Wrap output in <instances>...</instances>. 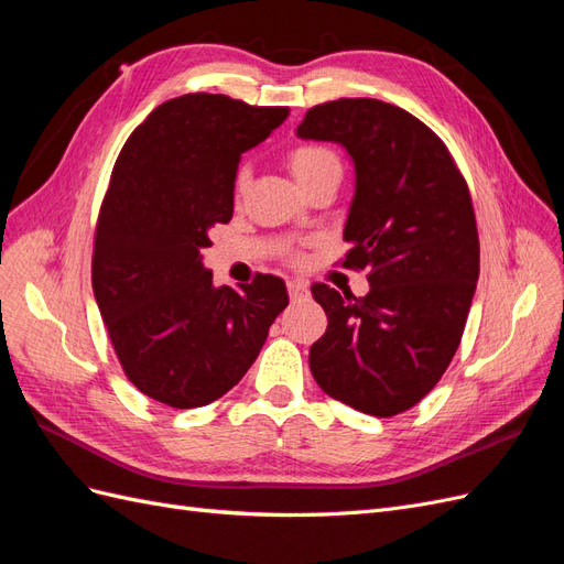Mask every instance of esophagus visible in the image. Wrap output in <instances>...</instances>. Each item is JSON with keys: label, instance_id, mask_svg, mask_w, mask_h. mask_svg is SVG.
<instances>
[{"label": "esophagus", "instance_id": "34e87169", "mask_svg": "<svg viewBox=\"0 0 564 564\" xmlns=\"http://www.w3.org/2000/svg\"><path fill=\"white\" fill-rule=\"evenodd\" d=\"M286 289H289V296H292V301H301L308 296V282H303V280H289Z\"/></svg>", "mask_w": 564, "mask_h": 564}]
</instances>
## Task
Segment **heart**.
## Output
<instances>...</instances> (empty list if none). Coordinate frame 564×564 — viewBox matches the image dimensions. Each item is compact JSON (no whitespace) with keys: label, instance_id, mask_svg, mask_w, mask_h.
Listing matches in <instances>:
<instances>
[{"label":"heart","instance_id":"1","mask_svg":"<svg viewBox=\"0 0 564 564\" xmlns=\"http://www.w3.org/2000/svg\"><path fill=\"white\" fill-rule=\"evenodd\" d=\"M286 166L292 169V174L296 181L303 185V191L315 181L338 174L340 176V158L336 155V150L324 145V143H301L286 152ZM249 178V169L240 166L235 174V195H240L245 191Z\"/></svg>","mask_w":564,"mask_h":564}]
</instances>
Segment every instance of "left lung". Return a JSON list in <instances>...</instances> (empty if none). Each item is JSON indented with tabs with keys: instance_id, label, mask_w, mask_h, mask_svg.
Segmentation results:
<instances>
[{
	"instance_id": "obj_1",
	"label": "left lung",
	"mask_w": 564,
	"mask_h": 564,
	"mask_svg": "<svg viewBox=\"0 0 564 564\" xmlns=\"http://www.w3.org/2000/svg\"><path fill=\"white\" fill-rule=\"evenodd\" d=\"M301 139L340 143L355 162L344 268L367 270V296L311 286L327 332L311 371L329 398L371 416L419 404L447 371L480 275L466 178L440 135L377 98L305 112Z\"/></svg>"
}]
</instances>
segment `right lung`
Here are the masks:
<instances>
[{
	"label": "right lung",
	"instance_id": "right-lung-1",
	"mask_svg": "<svg viewBox=\"0 0 564 564\" xmlns=\"http://www.w3.org/2000/svg\"><path fill=\"white\" fill-rule=\"evenodd\" d=\"M289 115L224 94H185L152 110L115 162L100 204L91 284L127 379L174 409L240 383L286 308L275 275L214 286L209 230L232 218L242 152Z\"/></svg>",
	"mask_w": 564,
	"mask_h": 564
}]
</instances>
